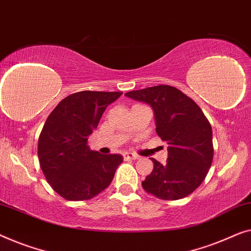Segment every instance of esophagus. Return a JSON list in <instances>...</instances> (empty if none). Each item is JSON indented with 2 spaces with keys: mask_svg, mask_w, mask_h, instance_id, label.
<instances>
[{
  "mask_svg": "<svg viewBox=\"0 0 251 251\" xmlns=\"http://www.w3.org/2000/svg\"><path fill=\"white\" fill-rule=\"evenodd\" d=\"M124 159L125 160H136V159H139V156L135 153H132V152H125Z\"/></svg>",
  "mask_w": 251,
  "mask_h": 251,
  "instance_id": "1",
  "label": "esophagus"
}]
</instances>
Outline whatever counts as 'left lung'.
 <instances>
[{
  "label": "left lung",
  "mask_w": 251,
  "mask_h": 251,
  "mask_svg": "<svg viewBox=\"0 0 251 251\" xmlns=\"http://www.w3.org/2000/svg\"><path fill=\"white\" fill-rule=\"evenodd\" d=\"M125 95L152 108L156 132L168 144L166 164L151 159L153 171L142 182L143 189L162 200L189 196L203 182L213 161V130L206 116L192 99L169 85Z\"/></svg>",
  "instance_id": "left-lung-1"
}]
</instances>
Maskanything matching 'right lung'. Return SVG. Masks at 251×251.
<instances>
[{
    "label": "right lung",
    "instance_id": "obj_1",
    "mask_svg": "<svg viewBox=\"0 0 251 251\" xmlns=\"http://www.w3.org/2000/svg\"><path fill=\"white\" fill-rule=\"evenodd\" d=\"M122 92L83 91L60 102L38 139V160L49 184L62 198L87 200L107 189L122 154H101L87 146L105 108Z\"/></svg>",
    "mask_w": 251,
    "mask_h": 251
}]
</instances>
